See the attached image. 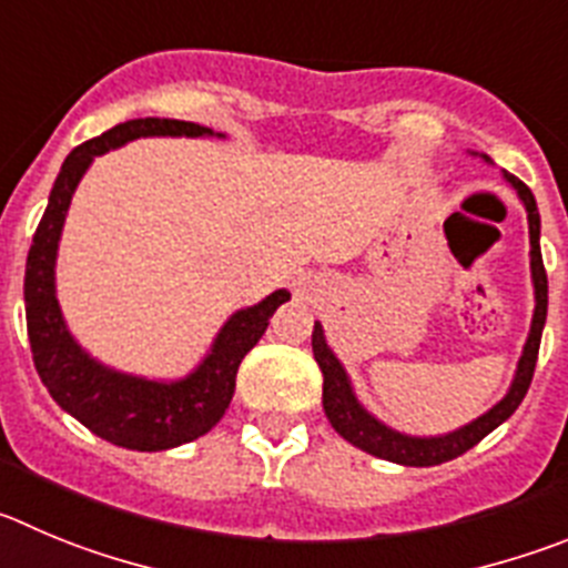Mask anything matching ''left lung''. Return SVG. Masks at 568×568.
Here are the masks:
<instances>
[{
  "label": "left lung",
  "instance_id": "obj_1",
  "mask_svg": "<svg viewBox=\"0 0 568 568\" xmlns=\"http://www.w3.org/2000/svg\"><path fill=\"white\" fill-rule=\"evenodd\" d=\"M487 159V156H485ZM507 182L518 190L524 206H527L529 219V243H532V283H535V316L532 327H529V338L524 344V356L518 362L516 381H513L510 392L501 397L499 404L493 406L487 415H481L479 420L468 423L459 432L445 434V437H406V434H397L392 428H386L384 423L375 420L373 415L364 412V406L358 404L356 395H353V386H349L347 373L342 369L338 358L333 356L331 347L325 344V333L322 325L316 322L314 336H311V347H314V358L322 369V406H325V415L331 420V426L342 434L347 443H353L362 452L373 454V457L389 459L397 465H412V468H432V465H443L448 459L463 457L465 452H470L479 439H485L487 434L496 426L507 420L513 412L521 406L524 395H527L529 384H532L535 362H538V347H540V333H544V322H547V268H544V257H540V215L538 204H535V195L521 179H516L513 173H505Z\"/></svg>",
  "mask_w": 568,
  "mask_h": 568
}]
</instances>
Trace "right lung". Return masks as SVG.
<instances>
[{"label":"right lung","instance_id":"1","mask_svg":"<svg viewBox=\"0 0 568 568\" xmlns=\"http://www.w3.org/2000/svg\"><path fill=\"white\" fill-rule=\"evenodd\" d=\"M164 134L204 136L212 131L184 120L142 116L114 125L69 153L52 184L50 204L33 235L24 268L28 336L41 384L50 389L52 400L89 432L131 452H164L210 432L230 409L243 356L260 342L274 311L291 296L288 291H274L254 308L237 311L219 333L204 364L176 384L114 373L89 358L69 336L55 300V252L72 193L94 156L136 136Z\"/></svg>","mask_w":568,"mask_h":568}]
</instances>
